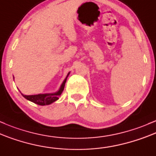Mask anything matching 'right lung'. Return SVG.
I'll return each mask as SVG.
<instances>
[{
  "label": "right lung",
  "mask_w": 156,
  "mask_h": 156,
  "mask_svg": "<svg viewBox=\"0 0 156 156\" xmlns=\"http://www.w3.org/2000/svg\"><path fill=\"white\" fill-rule=\"evenodd\" d=\"M70 72L68 73L67 76L65 79V80L61 85L60 88L57 92L54 93V94H37V95H23L22 94L23 97L26 98L28 100L32 101V102L35 103L37 105H48L51 104L54 101H57L59 99V96L61 95L62 91L64 90L65 85H66V80H67L68 76H69Z\"/></svg>",
  "instance_id": "add662e5"
}]
</instances>
